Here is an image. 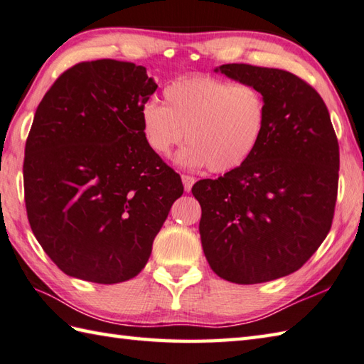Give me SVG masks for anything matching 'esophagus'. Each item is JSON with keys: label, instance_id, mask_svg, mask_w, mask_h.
<instances>
[{"label": "esophagus", "instance_id": "34e87169", "mask_svg": "<svg viewBox=\"0 0 364 364\" xmlns=\"http://www.w3.org/2000/svg\"><path fill=\"white\" fill-rule=\"evenodd\" d=\"M182 182H183V188H185V191L190 193V191H191V187H193V183L196 182V179H195V177H191V176L183 174V176H182Z\"/></svg>", "mask_w": 364, "mask_h": 364}]
</instances>
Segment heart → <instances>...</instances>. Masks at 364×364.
<instances>
[{
  "label": "heart",
  "instance_id": "heart-1",
  "mask_svg": "<svg viewBox=\"0 0 364 364\" xmlns=\"http://www.w3.org/2000/svg\"><path fill=\"white\" fill-rule=\"evenodd\" d=\"M163 99L165 105L151 99L139 109L143 136L160 157H169L185 138L190 144L177 155L181 165L228 173L261 143L267 105L253 85L191 75L169 83Z\"/></svg>",
  "mask_w": 364,
  "mask_h": 364
}]
</instances>
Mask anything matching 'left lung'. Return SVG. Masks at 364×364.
<instances>
[{
  "mask_svg": "<svg viewBox=\"0 0 364 364\" xmlns=\"http://www.w3.org/2000/svg\"><path fill=\"white\" fill-rule=\"evenodd\" d=\"M215 72L256 86L267 124L243 165L193 185L203 210V250L220 278L267 283L299 270L330 231L338 138L321 95L294 73L250 64H223Z\"/></svg>",
  "mask_w": 364,
  "mask_h": 364,
  "instance_id": "8db88e82",
  "label": "left lung"
}]
</instances>
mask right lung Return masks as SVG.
I'll return each instance as SVG.
<instances>
[{
	"mask_svg": "<svg viewBox=\"0 0 364 364\" xmlns=\"http://www.w3.org/2000/svg\"><path fill=\"white\" fill-rule=\"evenodd\" d=\"M155 89L143 65L97 59L65 70L36 109L25 146L26 213L65 275L99 284L136 277L182 196L181 176L141 132L139 109Z\"/></svg>",
	"mask_w": 364,
	"mask_h": 364,
	"instance_id": "obj_1",
	"label": "right lung"
}]
</instances>
